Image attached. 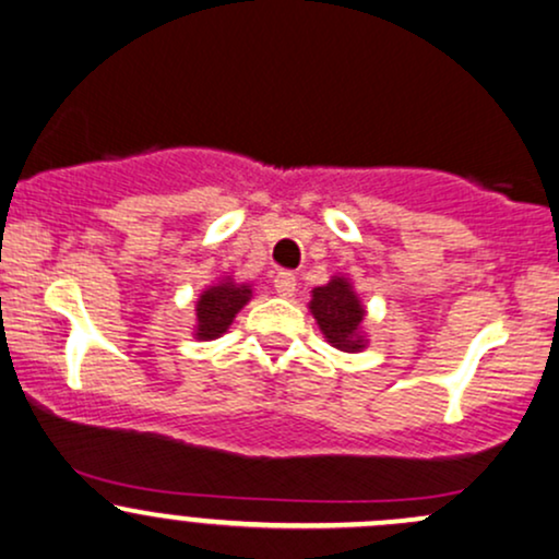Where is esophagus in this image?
Listing matches in <instances>:
<instances>
[{"label": "esophagus", "mask_w": 559, "mask_h": 559, "mask_svg": "<svg viewBox=\"0 0 559 559\" xmlns=\"http://www.w3.org/2000/svg\"><path fill=\"white\" fill-rule=\"evenodd\" d=\"M273 286H275V294H278V297H294V292H297V275L278 273L273 278Z\"/></svg>", "instance_id": "1"}]
</instances>
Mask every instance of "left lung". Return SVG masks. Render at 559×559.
I'll return each instance as SVG.
<instances>
[{"instance_id":"obj_1","label":"left lung","mask_w":559,"mask_h":559,"mask_svg":"<svg viewBox=\"0 0 559 559\" xmlns=\"http://www.w3.org/2000/svg\"><path fill=\"white\" fill-rule=\"evenodd\" d=\"M307 307L331 346L342 352H362L368 346L362 331L365 305L346 275H331L329 284L312 288Z\"/></svg>"}]
</instances>
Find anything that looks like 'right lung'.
Here are the masks:
<instances>
[{
	"instance_id": "right-lung-1",
	"label": "right lung",
	"mask_w": 559,
	"mask_h": 559,
	"mask_svg": "<svg viewBox=\"0 0 559 559\" xmlns=\"http://www.w3.org/2000/svg\"><path fill=\"white\" fill-rule=\"evenodd\" d=\"M252 299V284H239L236 278L215 281L199 294L194 310V338L197 342H213L230 329L241 307Z\"/></svg>"
}]
</instances>
